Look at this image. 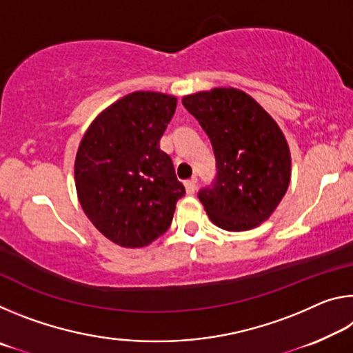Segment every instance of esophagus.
Here are the masks:
<instances>
[{"label": "esophagus", "mask_w": 353, "mask_h": 353, "mask_svg": "<svg viewBox=\"0 0 353 353\" xmlns=\"http://www.w3.org/2000/svg\"><path fill=\"white\" fill-rule=\"evenodd\" d=\"M196 183H198V179H196V177L190 179V181L185 182V191H187V194H194Z\"/></svg>", "instance_id": "1"}]
</instances>
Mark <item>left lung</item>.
Here are the masks:
<instances>
[{
    "mask_svg": "<svg viewBox=\"0 0 353 353\" xmlns=\"http://www.w3.org/2000/svg\"><path fill=\"white\" fill-rule=\"evenodd\" d=\"M182 104L205 130L216 157V179L198 194L208 218L229 232L259 227L276 210L291 181V154L282 129L238 88L187 94Z\"/></svg>",
    "mask_w": 353,
    "mask_h": 353,
    "instance_id": "left-lung-1",
    "label": "left lung"
}]
</instances>
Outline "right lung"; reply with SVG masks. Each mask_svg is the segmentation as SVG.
Returning <instances> with one entry per match:
<instances>
[{
	"label": "right lung",
	"instance_id": "add662e5",
	"mask_svg": "<svg viewBox=\"0 0 353 353\" xmlns=\"http://www.w3.org/2000/svg\"><path fill=\"white\" fill-rule=\"evenodd\" d=\"M177 98L134 92L93 119L74 160L77 199L107 240L143 248L170 229L185 187L159 141Z\"/></svg>",
	"mask_w": 353,
	"mask_h": 353
}]
</instances>
